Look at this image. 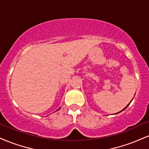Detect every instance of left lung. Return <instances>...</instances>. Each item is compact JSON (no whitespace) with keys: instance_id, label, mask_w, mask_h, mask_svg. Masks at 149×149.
<instances>
[{"instance_id":"left-lung-1","label":"left lung","mask_w":149,"mask_h":149,"mask_svg":"<svg viewBox=\"0 0 149 149\" xmlns=\"http://www.w3.org/2000/svg\"><path fill=\"white\" fill-rule=\"evenodd\" d=\"M130 103H129V104H128V105H127V106H126V107H125V108H124V109H123V110H122V111H123V110H125V109H126V107H128L129 105H130ZM121 112V111H120V112ZM119 112H118V113H119ZM116 114H117V113H116Z\"/></svg>"}]
</instances>
